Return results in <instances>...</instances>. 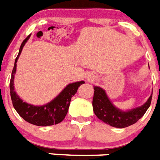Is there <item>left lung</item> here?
<instances>
[{
	"label": "left lung",
	"mask_w": 160,
	"mask_h": 160,
	"mask_svg": "<svg viewBox=\"0 0 160 160\" xmlns=\"http://www.w3.org/2000/svg\"><path fill=\"white\" fill-rule=\"evenodd\" d=\"M94 90L92 105L96 117L106 124L121 129L133 125L141 119L150 107L152 99L151 95L147 103L141 107L132 109L130 111L123 112L113 106L102 88L94 86Z\"/></svg>",
	"instance_id": "obj_1"
}]
</instances>
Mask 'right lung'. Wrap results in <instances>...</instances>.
I'll use <instances>...</instances> for the list:
<instances>
[{
  "mask_svg": "<svg viewBox=\"0 0 160 160\" xmlns=\"http://www.w3.org/2000/svg\"><path fill=\"white\" fill-rule=\"evenodd\" d=\"M30 35H28L22 43L18 55L15 59L13 69L12 70L11 78L9 82L12 103L13 108L18 113L19 116L22 117L26 121L31 123L32 125L37 126H48V125H57L65 119L69 110L71 98L76 94L78 88L82 84H83L84 82L81 81L69 84L56 99L43 106H33L28 104L26 102H23L15 92L14 87H13V78H14V73L16 72V66H17L16 63L18 61V58L21 54L23 46L25 45Z\"/></svg>",
  "mask_w": 160,
  "mask_h": 160,
  "instance_id": "right-lung-1",
  "label": "right lung"
}]
</instances>
